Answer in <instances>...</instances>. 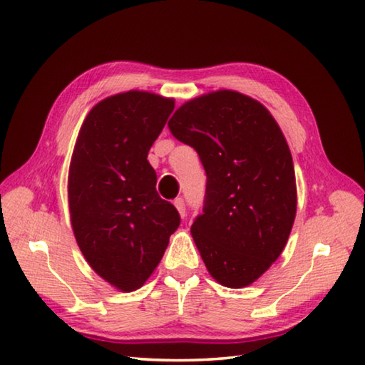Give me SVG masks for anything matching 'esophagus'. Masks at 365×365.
Instances as JSON below:
<instances>
[{
    "instance_id": "esophagus-1",
    "label": "esophagus",
    "mask_w": 365,
    "mask_h": 365,
    "mask_svg": "<svg viewBox=\"0 0 365 365\" xmlns=\"http://www.w3.org/2000/svg\"><path fill=\"white\" fill-rule=\"evenodd\" d=\"M174 205L177 208V212L180 213V216H185V210H187V208H185V200L182 197H177L174 200Z\"/></svg>"
}]
</instances>
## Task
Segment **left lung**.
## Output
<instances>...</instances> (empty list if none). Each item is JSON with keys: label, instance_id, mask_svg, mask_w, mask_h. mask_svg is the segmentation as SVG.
Listing matches in <instances>:
<instances>
[{"label": "left lung", "instance_id": "left-lung-1", "mask_svg": "<svg viewBox=\"0 0 365 365\" xmlns=\"http://www.w3.org/2000/svg\"><path fill=\"white\" fill-rule=\"evenodd\" d=\"M168 127L195 147L207 173L204 213L191 235L208 273L230 289L251 285L284 251L297 216L282 130L260 102L229 89L183 103Z\"/></svg>", "mask_w": 365, "mask_h": 365}]
</instances>
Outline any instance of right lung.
Returning a JSON list of instances; mask_svg holds the SVG:
<instances>
[{
	"mask_svg": "<svg viewBox=\"0 0 365 365\" xmlns=\"http://www.w3.org/2000/svg\"><path fill=\"white\" fill-rule=\"evenodd\" d=\"M174 98L128 91L98 102L84 119L68 168V210L84 259L120 292L143 287L180 224L157 192L147 155Z\"/></svg>",
	"mask_w": 365,
	"mask_h": 365,
	"instance_id": "1",
	"label": "right lung"
}]
</instances>
